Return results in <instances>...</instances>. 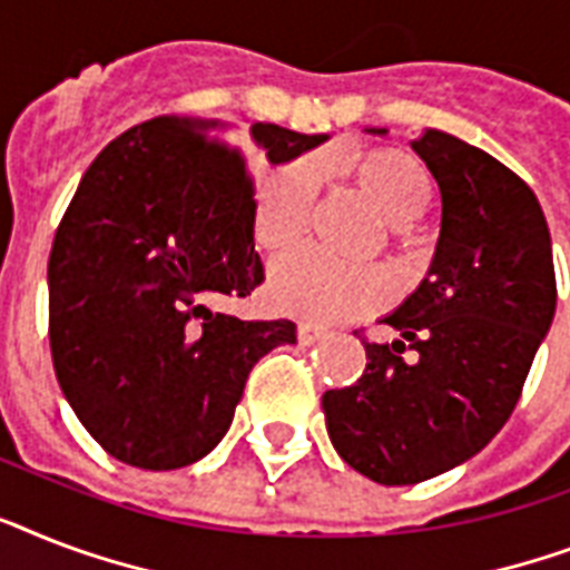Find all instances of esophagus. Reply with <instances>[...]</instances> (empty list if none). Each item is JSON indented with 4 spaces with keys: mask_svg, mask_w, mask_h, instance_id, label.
I'll list each match as a JSON object with an SVG mask.
<instances>
[{
    "mask_svg": "<svg viewBox=\"0 0 570 570\" xmlns=\"http://www.w3.org/2000/svg\"><path fill=\"white\" fill-rule=\"evenodd\" d=\"M325 336V331L316 325H307V322H301L298 325V342L301 345H313V342H318Z\"/></svg>",
    "mask_w": 570,
    "mask_h": 570,
    "instance_id": "esophagus-1",
    "label": "esophagus"
}]
</instances>
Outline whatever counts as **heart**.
Wrapping results in <instances>:
<instances>
[{
  "mask_svg": "<svg viewBox=\"0 0 570 570\" xmlns=\"http://www.w3.org/2000/svg\"><path fill=\"white\" fill-rule=\"evenodd\" d=\"M342 173L390 222L395 234L419 219L433 202V180L410 151H354L342 160ZM316 184L318 173L313 164L286 166L263 184L257 207V243L263 252L281 254L298 243L307 228ZM269 295L281 313L316 325H333L381 307L390 295V284L368 266H342L313 252H295L275 263Z\"/></svg>",
  "mask_w": 570,
  "mask_h": 570,
  "instance_id": "obj_1",
  "label": "heart"
}]
</instances>
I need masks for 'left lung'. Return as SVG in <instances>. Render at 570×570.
<instances>
[{"mask_svg":"<svg viewBox=\"0 0 570 570\" xmlns=\"http://www.w3.org/2000/svg\"><path fill=\"white\" fill-rule=\"evenodd\" d=\"M372 134H386L374 128ZM442 196L428 277L365 345V372L322 395L342 460L383 485H413L483 451L515 410L557 313L550 230L512 169L453 134L413 140Z\"/></svg>","mask_w":570,"mask_h":570,"instance_id":"8db88e82","label":"left lung"}]
</instances>
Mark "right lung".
<instances>
[{
	"label": "right lung",
	"mask_w": 570,
	"mask_h": 570,
	"mask_svg": "<svg viewBox=\"0 0 570 570\" xmlns=\"http://www.w3.org/2000/svg\"><path fill=\"white\" fill-rule=\"evenodd\" d=\"M216 119L157 117L108 142L49 254V345L60 390L125 465L184 469L228 433L254 363L295 325L243 322L210 301L263 284L254 180ZM327 134L252 125L269 164Z\"/></svg>",
	"instance_id": "obj_1"
}]
</instances>
